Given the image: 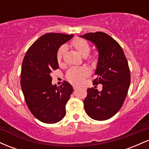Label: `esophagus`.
<instances>
[{
	"instance_id": "1",
	"label": "esophagus",
	"mask_w": 149,
	"mask_h": 149,
	"mask_svg": "<svg viewBox=\"0 0 149 149\" xmlns=\"http://www.w3.org/2000/svg\"><path fill=\"white\" fill-rule=\"evenodd\" d=\"M73 90H77V89H78V88H79V87H78V86H77V85H73Z\"/></svg>"
}]
</instances>
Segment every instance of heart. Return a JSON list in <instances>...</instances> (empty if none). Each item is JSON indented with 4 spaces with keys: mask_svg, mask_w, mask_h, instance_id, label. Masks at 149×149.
<instances>
[{
    "mask_svg": "<svg viewBox=\"0 0 149 149\" xmlns=\"http://www.w3.org/2000/svg\"><path fill=\"white\" fill-rule=\"evenodd\" d=\"M71 45L76 49L83 57H87L91 51L89 42L83 38H76L71 42ZM66 47L61 46L58 49L57 54V60L59 64L62 62L64 59ZM90 74V71L86 67H73L70 69L66 73V78L69 81L73 84H80L83 82L85 78Z\"/></svg>",
    "mask_w": 149,
    "mask_h": 149,
    "instance_id": "heart-1",
    "label": "heart"
}]
</instances>
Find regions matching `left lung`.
I'll use <instances>...</instances> for the list:
<instances>
[{
    "instance_id": "1",
    "label": "left lung",
    "mask_w": 149,
    "mask_h": 149,
    "mask_svg": "<svg viewBox=\"0 0 149 149\" xmlns=\"http://www.w3.org/2000/svg\"><path fill=\"white\" fill-rule=\"evenodd\" d=\"M80 37L96 45L99 52L95 84H102V90L88 88L85 98L86 113L96 120L113 117L123 104L130 84V71L122 47L104 32L88 33Z\"/></svg>"
}]
</instances>
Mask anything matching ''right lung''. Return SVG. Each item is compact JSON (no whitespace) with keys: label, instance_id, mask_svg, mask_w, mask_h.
I'll list each match as a JSON object with an SVG mask.
<instances>
[{"label":"right lung","instance_id":"obj_1","mask_svg":"<svg viewBox=\"0 0 149 149\" xmlns=\"http://www.w3.org/2000/svg\"><path fill=\"white\" fill-rule=\"evenodd\" d=\"M73 35L49 33L40 36L26 53L22 66L21 87L27 107L38 120L56 123L66 115V104L73 92L64 81L52 85V73L59 69L57 54L59 47Z\"/></svg>","mask_w":149,"mask_h":149}]
</instances>
